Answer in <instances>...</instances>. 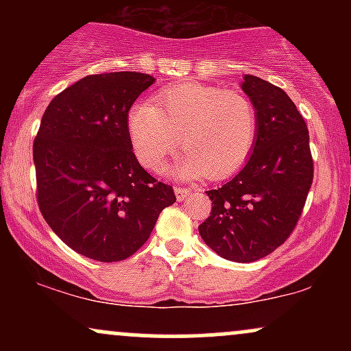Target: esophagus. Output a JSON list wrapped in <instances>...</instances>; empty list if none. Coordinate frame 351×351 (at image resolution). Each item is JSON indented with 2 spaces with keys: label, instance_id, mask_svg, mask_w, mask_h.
Here are the masks:
<instances>
[{
  "label": "esophagus",
  "instance_id": "34e87169",
  "mask_svg": "<svg viewBox=\"0 0 351 351\" xmlns=\"http://www.w3.org/2000/svg\"><path fill=\"white\" fill-rule=\"evenodd\" d=\"M175 195H176V199H178V201H184V199H188L189 196H191V189L176 186L175 188Z\"/></svg>",
  "mask_w": 351,
  "mask_h": 351
}]
</instances>
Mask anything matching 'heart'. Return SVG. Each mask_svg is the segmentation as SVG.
I'll use <instances>...</instances> for the list:
<instances>
[{
    "mask_svg": "<svg viewBox=\"0 0 351 351\" xmlns=\"http://www.w3.org/2000/svg\"><path fill=\"white\" fill-rule=\"evenodd\" d=\"M127 132L138 162L158 167L181 142V158L165 171L178 178H224L251 155L257 114L244 94L199 82L165 87L156 106L138 102L128 110ZM180 138L178 139V136Z\"/></svg>",
    "mask_w": 351,
    "mask_h": 351,
    "instance_id": "obj_1",
    "label": "heart"
}]
</instances>
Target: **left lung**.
Returning <instances> with one entry per match:
<instances>
[{
	"instance_id": "8db88e82",
	"label": "left lung",
	"mask_w": 351,
	"mask_h": 351,
	"mask_svg": "<svg viewBox=\"0 0 351 351\" xmlns=\"http://www.w3.org/2000/svg\"><path fill=\"white\" fill-rule=\"evenodd\" d=\"M241 88L256 108V142L243 170L206 191L211 216L198 231L217 256L254 263L291 236L312 184L313 162L307 125L291 97L249 74Z\"/></svg>"
}]
</instances>
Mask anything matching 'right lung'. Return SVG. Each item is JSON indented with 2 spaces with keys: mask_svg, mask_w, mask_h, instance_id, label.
Returning a JSON list of instances; mask_svg holds the SVG:
<instances>
[{
  "mask_svg": "<svg viewBox=\"0 0 351 351\" xmlns=\"http://www.w3.org/2000/svg\"><path fill=\"white\" fill-rule=\"evenodd\" d=\"M155 77L87 75L51 100L33 145L38 203L71 249L100 263L138 251L160 213L175 203L168 184L136 160L127 115Z\"/></svg>",
  "mask_w": 351,
  "mask_h": 351,
  "instance_id": "add662e5",
  "label": "right lung"
}]
</instances>
